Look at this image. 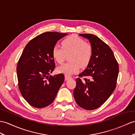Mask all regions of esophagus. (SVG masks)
<instances>
[{
  "mask_svg": "<svg viewBox=\"0 0 135 135\" xmlns=\"http://www.w3.org/2000/svg\"><path fill=\"white\" fill-rule=\"evenodd\" d=\"M65 80H66V81H68V80H69V79H71V77L70 76V75H66L65 77Z\"/></svg>",
  "mask_w": 135,
  "mask_h": 135,
  "instance_id": "1",
  "label": "esophagus"
}]
</instances>
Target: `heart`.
Masks as SVG:
<instances>
[{
    "mask_svg": "<svg viewBox=\"0 0 135 135\" xmlns=\"http://www.w3.org/2000/svg\"><path fill=\"white\" fill-rule=\"evenodd\" d=\"M70 62L57 68L58 73L69 75L77 73L80 66L85 67L89 63L93 55L92 46L84 39L75 35H71L62 42V47L55 45L52 49V55L58 63L65 61L66 54H69Z\"/></svg>",
    "mask_w": 135,
    "mask_h": 135,
    "instance_id": "heart-1",
    "label": "heart"
}]
</instances>
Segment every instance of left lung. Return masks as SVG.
I'll return each mask as SVG.
<instances>
[{
  "instance_id": "obj_1",
  "label": "left lung",
  "mask_w": 135,
  "mask_h": 135,
  "mask_svg": "<svg viewBox=\"0 0 135 135\" xmlns=\"http://www.w3.org/2000/svg\"><path fill=\"white\" fill-rule=\"evenodd\" d=\"M93 48V55L87 68L76 78L74 97L79 106L94 110L101 106L113 92L119 74V64L112 50L96 35L82 34ZM84 77L82 81L80 78Z\"/></svg>"
}]
</instances>
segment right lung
<instances>
[{
    "label": "right lung",
    "mask_w": 135,
    "mask_h": 135,
    "mask_svg": "<svg viewBox=\"0 0 135 135\" xmlns=\"http://www.w3.org/2000/svg\"><path fill=\"white\" fill-rule=\"evenodd\" d=\"M66 35L44 32L31 39L22 52L16 68L18 86L22 96L32 107L41 108L51 104L64 83L63 74H49L55 65L52 49Z\"/></svg>",
    "instance_id": "obj_1"
}]
</instances>
